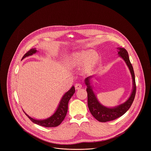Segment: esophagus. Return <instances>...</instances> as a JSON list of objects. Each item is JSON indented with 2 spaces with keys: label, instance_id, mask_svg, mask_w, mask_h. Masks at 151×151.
<instances>
[{
  "label": "esophagus",
  "instance_id": "1",
  "mask_svg": "<svg viewBox=\"0 0 151 151\" xmlns=\"http://www.w3.org/2000/svg\"><path fill=\"white\" fill-rule=\"evenodd\" d=\"M75 87L76 90H79V89H81L82 88V85L79 83H77L75 84Z\"/></svg>",
  "mask_w": 151,
  "mask_h": 151
}]
</instances>
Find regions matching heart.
Returning <instances> with one entry per match:
<instances>
[{"mask_svg":"<svg viewBox=\"0 0 151 151\" xmlns=\"http://www.w3.org/2000/svg\"><path fill=\"white\" fill-rule=\"evenodd\" d=\"M100 60L99 54L91 50H82L72 53L68 58V66L70 68L79 67L82 65V72L88 73L97 64Z\"/></svg>","mask_w":151,"mask_h":151,"instance_id":"b5f03b06","label":"heart"}]
</instances>
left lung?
<instances>
[{
    "instance_id": "obj_1",
    "label": "left lung",
    "mask_w": 151,
    "mask_h": 151,
    "mask_svg": "<svg viewBox=\"0 0 151 151\" xmlns=\"http://www.w3.org/2000/svg\"><path fill=\"white\" fill-rule=\"evenodd\" d=\"M118 56L121 57L125 62L127 66L132 75L133 79V90L130 96L124 103L113 107H108L102 105L97 99L93 91L90 80L93 76H88L85 79V83L87 85L88 94V106L92 115L99 121L105 122L114 120L123 115L131 107L136 95V86L135 75L132 64L130 63L128 52L125 48H117Z\"/></svg>"
}]
</instances>
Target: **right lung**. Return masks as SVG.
<instances>
[{
	"label": "right lung",
	"mask_w": 151,
	"mask_h": 151,
	"mask_svg": "<svg viewBox=\"0 0 151 151\" xmlns=\"http://www.w3.org/2000/svg\"><path fill=\"white\" fill-rule=\"evenodd\" d=\"M37 51L36 48H32L27 52H26L24 55L23 57L22 60L24 58L32 55L36 53ZM75 92V89L74 86H72L71 88L67 91L65 94L63 95L61 100L60 101L59 104L55 112L51 115L50 117L45 119H34L30 116H29L27 114H25L28 116V118L35 124H36L39 125L43 126L45 127H55L59 125L61 122L64 120L65 118L68 109V103L70 98L72 97L73 94Z\"/></svg>",
	"instance_id": "right-lung-1"
}]
</instances>
